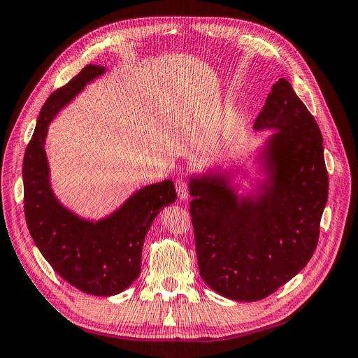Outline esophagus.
Masks as SVG:
<instances>
[{
    "mask_svg": "<svg viewBox=\"0 0 358 358\" xmlns=\"http://www.w3.org/2000/svg\"><path fill=\"white\" fill-rule=\"evenodd\" d=\"M176 192H178V196H179V200H182V201H185V200H188V183L185 182V179H178L176 180Z\"/></svg>",
    "mask_w": 358,
    "mask_h": 358,
    "instance_id": "1",
    "label": "esophagus"
}]
</instances>
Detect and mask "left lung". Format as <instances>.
Instances as JSON below:
<instances>
[{"mask_svg": "<svg viewBox=\"0 0 358 358\" xmlns=\"http://www.w3.org/2000/svg\"><path fill=\"white\" fill-rule=\"evenodd\" d=\"M254 129L273 134L258 150L251 189L237 191L236 167L188 182L200 276L236 301L270 296L308 264L329 197L320 127L288 80L272 86Z\"/></svg>", "mask_w": 358, "mask_h": 358, "instance_id": "left-lung-1", "label": "left lung"}]
</instances>
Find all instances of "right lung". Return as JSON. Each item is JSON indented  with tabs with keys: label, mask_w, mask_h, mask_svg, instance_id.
<instances>
[{
	"label": "right lung",
	"mask_w": 358,
	"mask_h": 358,
	"mask_svg": "<svg viewBox=\"0 0 358 358\" xmlns=\"http://www.w3.org/2000/svg\"><path fill=\"white\" fill-rule=\"evenodd\" d=\"M103 66L88 64L43 106L22 167L24 209L32 241L52 268L86 294L115 296L140 275L142 248L155 216L175 203L173 180L134 191L101 220H86L66 208L55 196L45 143L48 127L58 112L99 76Z\"/></svg>",
	"instance_id": "add662e5"
}]
</instances>
